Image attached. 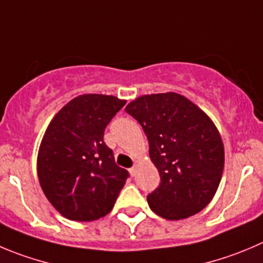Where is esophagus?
<instances>
[{"mask_svg":"<svg viewBox=\"0 0 263 263\" xmlns=\"http://www.w3.org/2000/svg\"><path fill=\"white\" fill-rule=\"evenodd\" d=\"M129 173L130 174H132V176H136V166H132V167H130V169H129Z\"/></svg>","mask_w":263,"mask_h":263,"instance_id":"obj_1","label":"esophagus"}]
</instances>
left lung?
I'll use <instances>...</instances> for the list:
<instances>
[{
    "instance_id": "8db88e82",
    "label": "left lung",
    "mask_w": 263,
    "mask_h": 263,
    "mask_svg": "<svg viewBox=\"0 0 263 263\" xmlns=\"http://www.w3.org/2000/svg\"><path fill=\"white\" fill-rule=\"evenodd\" d=\"M125 111L141 124L161 179L147 196L152 212L172 221L199 213L223 172V143L213 121L176 92L142 96Z\"/></svg>"
}]
</instances>
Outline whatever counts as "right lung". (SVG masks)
<instances>
[{
	"instance_id": "right-lung-1",
	"label": "right lung",
	"mask_w": 263,
	"mask_h": 263,
	"mask_svg": "<svg viewBox=\"0 0 263 263\" xmlns=\"http://www.w3.org/2000/svg\"><path fill=\"white\" fill-rule=\"evenodd\" d=\"M126 101L85 94L72 99L47 126L37 159L40 184L57 211L72 221L108 214L129 177L104 143L106 126Z\"/></svg>"
}]
</instances>
